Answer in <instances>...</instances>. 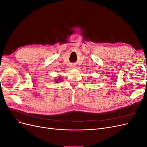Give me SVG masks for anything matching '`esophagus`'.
I'll list each match as a JSON object with an SVG mask.
<instances>
[{
    "mask_svg": "<svg viewBox=\"0 0 147 147\" xmlns=\"http://www.w3.org/2000/svg\"><path fill=\"white\" fill-rule=\"evenodd\" d=\"M71 67H72V69H75V68H76V66H75V65H72V66H71Z\"/></svg>",
    "mask_w": 147,
    "mask_h": 147,
    "instance_id": "obj_1",
    "label": "esophagus"
}]
</instances>
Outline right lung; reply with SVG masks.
<instances>
[{
	"instance_id": "right-lung-1",
	"label": "right lung",
	"mask_w": 147,
	"mask_h": 147,
	"mask_svg": "<svg viewBox=\"0 0 147 147\" xmlns=\"http://www.w3.org/2000/svg\"><path fill=\"white\" fill-rule=\"evenodd\" d=\"M58 80H59V81H60V80H62V79H61V77H59V79H58ZM59 81H58V80H56V82H57V83H58V82H59Z\"/></svg>"
}]
</instances>
